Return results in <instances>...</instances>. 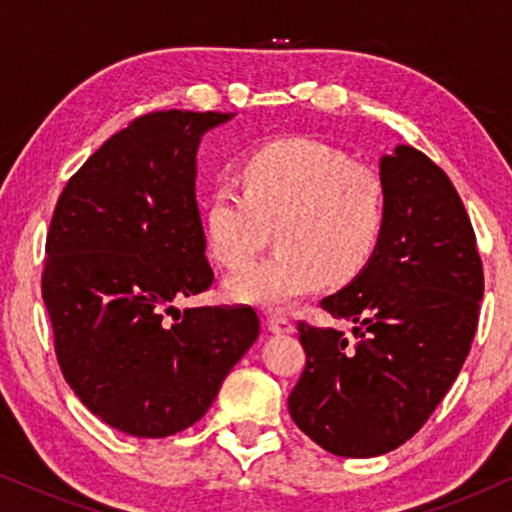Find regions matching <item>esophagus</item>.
Returning <instances> with one entry per match:
<instances>
[{
	"instance_id": "esophagus-1",
	"label": "esophagus",
	"mask_w": 512,
	"mask_h": 512,
	"mask_svg": "<svg viewBox=\"0 0 512 512\" xmlns=\"http://www.w3.org/2000/svg\"><path fill=\"white\" fill-rule=\"evenodd\" d=\"M268 331L270 333H277V335L293 333V321L286 317V314H282V312H272L270 317H268Z\"/></svg>"
}]
</instances>
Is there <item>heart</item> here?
Listing matches in <instances>:
<instances>
[{"label":"heart","instance_id":"heart-1","mask_svg":"<svg viewBox=\"0 0 512 512\" xmlns=\"http://www.w3.org/2000/svg\"><path fill=\"white\" fill-rule=\"evenodd\" d=\"M240 186L209 191L202 219L212 256L242 268L277 228L282 249L226 282L237 303L286 305L366 268L382 240L387 191L375 170L310 137L258 146L242 160Z\"/></svg>","mask_w":512,"mask_h":512}]
</instances>
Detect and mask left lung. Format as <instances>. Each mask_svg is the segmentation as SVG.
Segmentation results:
<instances>
[{
	"label": "left lung",
	"instance_id": "1",
	"mask_svg": "<svg viewBox=\"0 0 512 512\" xmlns=\"http://www.w3.org/2000/svg\"><path fill=\"white\" fill-rule=\"evenodd\" d=\"M382 240L366 268L321 307L352 335L298 324L307 363L289 394L298 429L338 457L387 454L422 429L457 380L485 291L457 188L412 146L380 160Z\"/></svg>",
	"mask_w": 512,
	"mask_h": 512
}]
</instances>
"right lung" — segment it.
I'll use <instances>...</instances> for the list:
<instances>
[{
    "label": "right lung",
    "instance_id": "1",
    "mask_svg": "<svg viewBox=\"0 0 512 512\" xmlns=\"http://www.w3.org/2000/svg\"><path fill=\"white\" fill-rule=\"evenodd\" d=\"M233 116H139L83 163L55 205L41 275L55 356L81 403L128 436L193 426L261 331L249 305H174L214 282L195 156L202 135Z\"/></svg>",
    "mask_w": 512,
    "mask_h": 512
}]
</instances>
